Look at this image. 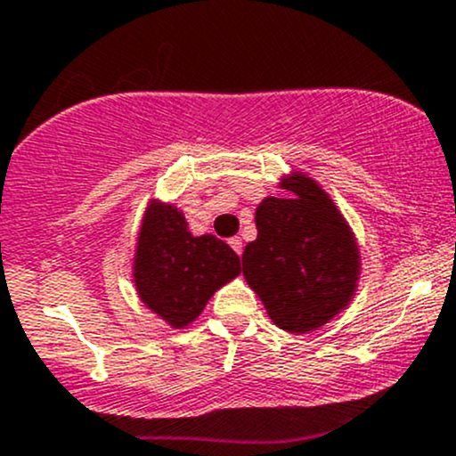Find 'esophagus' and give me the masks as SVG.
<instances>
[{
    "instance_id": "1",
    "label": "esophagus",
    "mask_w": 456,
    "mask_h": 456,
    "mask_svg": "<svg viewBox=\"0 0 456 456\" xmlns=\"http://www.w3.org/2000/svg\"><path fill=\"white\" fill-rule=\"evenodd\" d=\"M229 244H232V248H233V251H236L238 253V256H240V253H242V240H240V238H232V240H229Z\"/></svg>"
}]
</instances>
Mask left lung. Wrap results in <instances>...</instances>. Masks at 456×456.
I'll return each instance as SVG.
<instances>
[{
    "instance_id": "obj_1",
    "label": "left lung",
    "mask_w": 456,
    "mask_h": 456,
    "mask_svg": "<svg viewBox=\"0 0 456 456\" xmlns=\"http://www.w3.org/2000/svg\"><path fill=\"white\" fill-rule=\"evenodd\" d=\"M281 188L290 199L268 196L256 209L242 273L277 328L305 334L349 304L361 260L341 212L310 176L297 172Z\"/></svg>"
}]
</instances>
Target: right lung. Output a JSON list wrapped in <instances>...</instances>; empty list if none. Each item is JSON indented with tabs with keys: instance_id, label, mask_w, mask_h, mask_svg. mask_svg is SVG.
<instances>
[{
	"instance_id": "obj_1",
	"label": "right lung",
	"mask_w": 456,
	"mask_h": 456,
	"mask_svg": "<svg viewBox=\"0 0 456 456\" xmlns=\"http://www.w3.org/2000/svg\"><path fill=\"white\" fill-rule=\"evenodd\" d=\"M137 295L172 328H185L209 297L242 271L240 257L216 236L194 238L175 205H151L135 253Z\"/></svg>"
}]
</instances>
